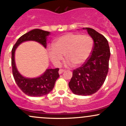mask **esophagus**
<instances>
[{
  "label": "esophagus",
  "instance_id": "esophagus-1",
  "mask_svg": "<svg viewBox=\"0 0 126 126\" xmlns=\"http://www.w3.org/2000/svg\"><path fill=\"white\" fill-rule=\"evenodd\" d=\"M64 69H60L59 70V74H61L63 73V72H64Z\"/></svg>",
  "mask_w": 126,
  "mask_h": 126
}]
</instances>
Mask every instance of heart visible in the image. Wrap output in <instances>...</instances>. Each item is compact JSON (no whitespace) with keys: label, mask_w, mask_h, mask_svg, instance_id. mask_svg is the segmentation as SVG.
Listing matches in <instances>:
<instances>
[{"label":"heart","mask_w":126,"mask_h":126,"mask_svg":"<svg viewBox=\"0 0 126 126\" xmlns=\"http://www.w3.org/2000/svg\"><path fill=\"white\" fill-rule=\"evenodd\" d=\"M94 47V41L89 35L68 33L60 37L54 45L48 47L51 61L59 65L65 55L69 65L80 66L89 57Z\"/></svg>","instance_id":"obj_1"}]
</instances>
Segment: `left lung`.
I'll return each instance as SVG.
<instances>
[{
    "label": "left lung",
    "mask_w": 126,
    "mask_h": 126,
    "mask_svg": "<svg viewBox=\"0 0 126 126\" xmlns=\"http://www.w3.org/2000/svg\"><path fill=\"white\" fill-rule=\"evenodd\" d=\"M94 40L89 57L81 66L73 71L69 87L74 94L90 95L97 92L104 83L109 70L110 52L105 37L91 28H85Z\"/></svg>",
    "instance_id": "8db88e82"
}]
</instances>
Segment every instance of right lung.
I'll return each mask as SVG.
<instances>
[{
  "label": "right lung",
  "instance_id": "obj_1",
  "mask_svg": "<svg viewBox=\"0 0 126 126\" xmlns=\"http://www.w3.org/2000/svg\"><path fill=\"white\" fill-rule=\"evenodd\" d=\"M49 32L39 29H35L21 36L13 49L11 54V66L14 80L21 91L26 95L31 96H41L49 93L54 88L57 79L59 77V68L48 69L45 73L38 78L28 79L23 77L18 72L14 62V53L17 47L22 42L34 40L46 47V37Z\"/></svg>",
  "mask_w": 126,
  "mask_h": 126
}]
</instances>
